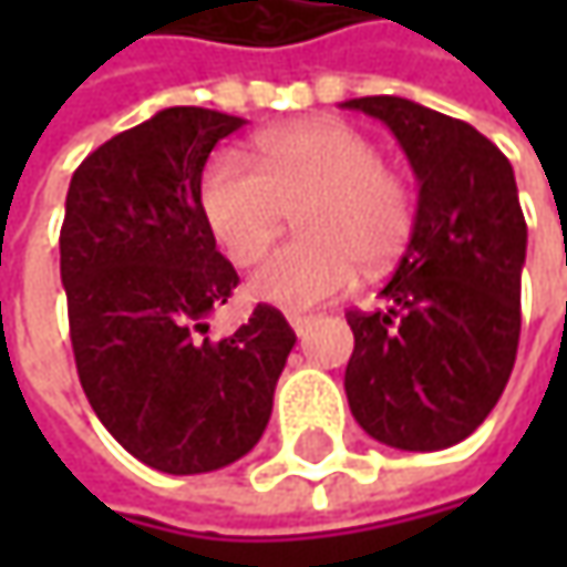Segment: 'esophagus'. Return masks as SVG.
I'll list each match as a JSON object with an SVG mask.
<instances>
[{
  "mask_svg": "<svg viewBox=\"0 0 567 567\" xmlns=\"http://www.w3.org/2000/svg\"><path fill=\"white\" fill-rule=\"evenodd\" d=\"M312 324H316V318L312 316H296V312L290 316V328H293L299 338H306V334L312 331Z\"/></svg>",
  "mask_w": 567,
  "mask_h": 567,
  "instance_id": "obj_1",
  "label": "esophagus"
}]
</instances>
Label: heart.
<instances>
[{"label": "heart", "instance_id": "1", "mask_svg": "<svg viewBox=\"0 0 567 567\" xmlns=\"http://www.w3.org/2000/svg\"><path fill=\"white\" fill-rule=\"evenodd\" d=\"M255 161L220 151L202 179L217 243L239 265L258 261L299 207L293 243L271 251L249 290L284 309H309L353 287L365 268L391 265L410 243L416 195L401 169L357 125L309 120L265 132Z\"/></svg>", "mask_w": 567, "mask_h": 567}]
</instances>
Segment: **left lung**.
Instances as JSON below:
<instances>
[{"label":"left lung","instance_id":"1","mask_svg":"<svg viewBox=\"0 0 567 567\" xmlns=\"http://www.w3.org/2000/svg\"><path fill=\"white\" fill-rule=\"evenodd\" d=\"M420 179L416 224L375 312L350 309L347 401L381 445L442 451L498 403L520 338L527 224L514 169L473 125L413 100L360 97Z\"/></svg>","mask_w":567,"mask_h":567}]
</instances>
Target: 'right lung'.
I'll use <instances>...</instances> for the list:
<instances>
[{
    "mask_svg": "<svg viewBox=\"0 0 567 567\" xmlns=\"http://www.w3.org/2000/svg\"><path fill=\"white\" fill-rule=\"evenodd\" d=\"M243 122L161 110L87 154L65 195L59 271L81 388L128 454L176 476L258 445L296 343L265 302L239 331L207 338L239 274L214 243L202 169Z\"/></svg>",
    "mask_w": 567,
    "mask_h": 567,
    "instance_id": "obj_1",
    "label": "right lung"
}]
</instances>
